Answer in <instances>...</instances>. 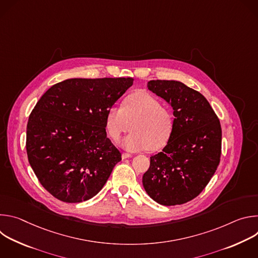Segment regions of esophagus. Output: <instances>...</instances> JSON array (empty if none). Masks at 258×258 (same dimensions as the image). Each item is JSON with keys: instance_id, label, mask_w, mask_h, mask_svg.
<instances>
[{"instance_id": "esophagus-1", "label": "esophagus", "mask_w": 258, "mask_h": 258, "mask_svg": "<svg viewBox=\"0 0 258 258\" xmlns=\"http://www.w3.org/2000/svg\"><path fill=\"white\" fill-rule=\"evenodd\" d=\"M132 156H133L132 154H130V153H125V152H123V153L121 154L122 159H126V158H130V157H132Z\"/></svg>"}]
</instances>
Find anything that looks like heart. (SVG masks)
Masks as SVG:
<instances>
[{"label": "heart", "instance_id": "1", "mask_svg": "<svg viewBox=\"0 0 258 258\" xmlns=\"http://www.w3.org/2000/svg\"><path fill=\"white\" fill-rule=\"evenodd\" d=\"M173 123L170 110L146 92L127 97L122 107L112 106L105 119L107 134L113 141H118L122 134L132 128L133 132L120 142L128 151L162 148L170 138Z\"/></svg>", "mask_w": 258, "mask_h": 258}]
</instances>
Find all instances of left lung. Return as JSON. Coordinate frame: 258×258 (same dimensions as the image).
I'll return each instance as SVG.
<instances>
[{
  "label": "left lung",
  "instance_id": "obj_1",
  "mask_svg": "<svg viewBox=\"0 0 258 258\" xmlns=\"http://www.w3.org/2000/svg\"><path fill=\"white\" fill-rule=\"evenodd\" d=\"M148 89L173 110V130L161 152L150 157L143 186L161 205H179L197 197L214 174L222 153V127L199 92L176 81H150Z\"/></svg>",
  "mask_w": 258,
  "mask_h": 258
}]
</instances>
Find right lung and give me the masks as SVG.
<instances>
[{
  "mask_svg": "<svg viewBox=\"0 0 258 258\" xmlns=\"http://www.w3.org/2000/svg\"><path fill=\"white\" fill-rule=\"evenodd\" d=\"M133 79H70L52 86L26 128L29 164L55 198L78 203L97 195L121 160L106 134L108 110Z\"/></svg>",
  "mask_w": 258,
  "mask_h": 258,
  "instance_id": "right-lung-1",
  "label": "right lung"
}]
</instances>
